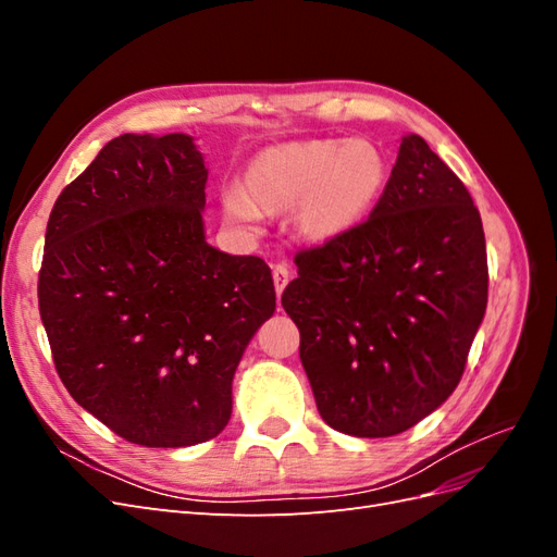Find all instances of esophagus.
<instances>
[{
  "instance_id": "1",
  "label": "esophagus",
  "mask_w": 557,
  "mask_h": 557,
  "mask_svg": "<svg viewBox=\"0 0 557 557\" xmlns=\"http://www.w3.org/2000/svg\"><path fill=\"white\" fill-rule=\"evenodd\" d=\"M272 278H274L276 295L281 297V295H283V290H285V285H288V281H290V269L285 267V264H274V269H272Z\"/></svg>"
}]
</instances>
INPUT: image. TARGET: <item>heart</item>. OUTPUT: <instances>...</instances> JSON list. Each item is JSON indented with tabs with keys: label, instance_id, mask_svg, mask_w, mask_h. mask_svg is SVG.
I'll return each instance as SVG.
<instances>
[{
	"label": "heart",
	"instance_id": "b5f03b06",
	"mask_svg": "<svg viewBox=\"0 0 557 557\" xmlns=\"http://www.w3.org/2000/svg\"><path fill=\"white\" fill-rule=\"evenodd\" d=\"M391 178L383 148L364 137H315L269 146L244 172V193L221 195L223 218L258 232L260 215L293 211L295 237L313 248L350 237L374 213Z\"/></svg>",
	"mask_w": 557,
	"mask_h": 557
}]
</instances>
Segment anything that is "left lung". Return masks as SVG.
Instances as JSON below:
<instances>
[{
  "mask_svg": "<svg viewBox=\"0 0 557 557\" xmlns=\"http://www.w3.org/2000/svg\"><path fill=\"white\" fill-rule=\"evenodd\" d=\"M283 309L318 413L350 436H393L458 387L487 305L479 209L418 134L350 237L297 252Z\"/></svg>",
  "mask_w": 557,
  "mask_h": 557,
  "instance_id": "obj_1",
  "label": "left lung"
}]
</instances>
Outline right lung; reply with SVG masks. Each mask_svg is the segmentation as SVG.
Segmentation results:
<instances>
[{
    "label": "right lung",
    "instance_id": "obj_1",
    "mask_svg": "<svg viewBox=\"0 0 557 557\" xmlns=\"http://www.w3.org/2000/svg\"><path fill=\"white\" fill-rule=\"evenodd\" d=\"M209 170L188 134H121L60 193L39 313L70 395L123 440L221 434L232 379L272 318V269L207 244Z\"/></svg>",
    "mask_w": 557,
    "mask_h": 557
}]
</instances>
